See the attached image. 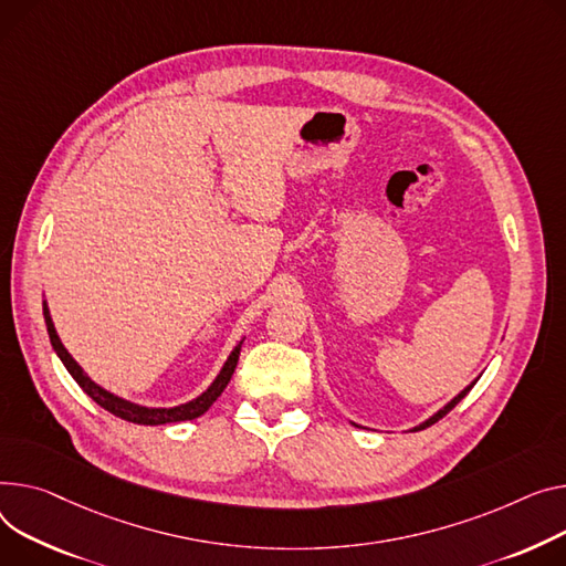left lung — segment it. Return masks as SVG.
<instances>
[{"label":"left lung","instance_id":"obj_1","mask_svg":"<svg viewBox=\"0 0 566 566\" xmlns=\"http://www.w3.org/2000/svg\"><path fill=\"white\" fill-rule=\"evenodd\" d=\"M478 380H480V378H475V380H473V382H471L469 387H464V389H462V391H460V394H458V396H455L453 400H448V402H446V405H443V407H441L439 411H434V413H432V417H430V419H426L423 423H419V426H417V428H413V430H423V428H428V426L437 423L439 419H443V417H446V413H448L450 409H453V407H455V405H458V402H460V400H462V398H464V396H467V394H469V391L473 389V385H475ZM353 426H357V423H353ZM357 428H361V426H357Z\"/></svg>","mask_w":566,"mask_h":566}]
</instances>
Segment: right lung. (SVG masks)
I'll list each match as a JSON object with an SVG mask.
<instances>
[{"label":"right lung","instance_id":"obj_1","mask_svg":"<svg viewBox=\"0 0 566 566\" xmlns=\"http://www.w3.org/2000/svg\"><path fill=\"white\" fill-rule=\"evenodd\" d=\"M43 316H45V325H48L52 348L59 355V359L63 361V366L67 368V373L74 378V382H77L99 407L111 411L113 417L125 419L129 423H138V426H161V423H177V421H193V419L202 417V413L224 391V387L230 385L232 373H234L239 355H241V346H243V338H241V342L234 346V350L230 353V357L224 359L220 373L216 375V380L198 398L188 400V402H181V405H175V407H145V405L132 402L127 398H120L116 394L106 391L93 378H88V373L77 361H74V357L61 344V338H59L56 327H54V321H52V314H50V307H48V300H43Z\"/></svg>","mask_w":566,"mask_h":566}]
</instances>
